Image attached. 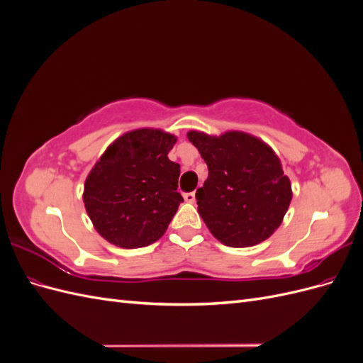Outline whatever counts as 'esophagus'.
<instances>
[{
  "instance_id": "1",
  "label": "esophagus",
  "mask_w": 363,
  "mask_h": 363,
  "mask_svg": "<svg viewBox=\"0 0 363 363\" xmlns=\"http://www.w3.org/2000/svg\"><path fill=\"white\" fill-rule=\"evenodd\" d=\"M183 196H184V200L188 201V203H195V200H196L195 199V192H188V194H184Z\"/></svg>"
}]
</instances>
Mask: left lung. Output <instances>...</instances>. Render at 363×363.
I'll return each instance as SVG.
<instances>
[{"instance_id": "obj_1", "label": "left lung", "mask_w": 363, "mask_h": 363, "mask_svg": "<svg viewBox=\"0 0 363 363\" xmlns=\"http://www.w3.org/2000/svg\"><path fill=\"white\" fill-rule=\"evenodd\" d=\"M188 139L207 163L208 177L196 189L199 213L211 233L227 247H252L268 239L292 200L291 182L265 142L242 131Z\"/></svg>"}]
</instances>
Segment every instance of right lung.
<instances>
[{"instance_id": "1", "label": "right lung", "mask_w": 363, "mask_h": 363, "mask_svg": "<svg viewBox=\"0 0 363 363\" xmlns=\"http://www.w3.org/2000/svg\"><path fill=\"white\" fill-rule=\"evenodd\" d=\"M177 138L139 128L118 138L95 163L83 201L95 230L121 248L147 247L163 236L183 196L180 164L168 159Z\"/></svg>"}]
</instances>
